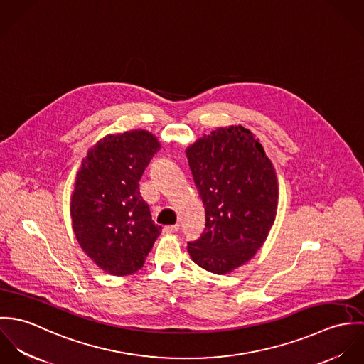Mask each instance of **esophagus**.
<instances>
[{"label":"esophagus","mask_w":364,"mask_h":364,"mask_svg":"<svg viewBox=\"0 0 364 364\" xmlns=\"http://www.w3.org/2000/svg\"><path fill=\"white\" fill-rule=\"evenodd\" d=\"M179 230V225L178 224H172V225H165L162 228V232L165 234H171V232H176Z\"/></svg>","instance_id":"esophagus-1"}]
</instances>
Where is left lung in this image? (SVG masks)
I'll use <instances>...</instances> for the list:
<instances>
[{"instance_id":"obj_1","label":"left lung","mask_w":364,"mask_h":364,"mask_svg":"<svg viewBox=\"0 0 364 364\" xmlns=\"http://www.w3.org/2000/svg\"><path fill=\"white\" fill-rule=\"evenodd\" d=\"M206 210V228L188 242L200 267L225 274L264 242L277 208V178L258 139L242 126L220 127L186 150Z\"/></svg>"}]
</instances>
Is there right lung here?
Wrapping results in <instances>:
<instances>
[{"label":"right lung","instance_id":"1","mask_svg":"<svg viewBox=\"0 0 364 364\" xmlns=\"http://www.w3.org/2000/svg\"><path fill=\"white\" fill-rule=\"evenodd\" d=\"M158 150V140L146 130L109 134L88 151L77 173L74 232L84 252L110 274L141 269L161 234L139 189Z\"/></svg>","mask_w":364,"mask_h":364}]
</instances>
